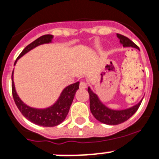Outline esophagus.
Instances as JSON below:
<instances>
[{
  "instance_id": "34e87169",
  "label": "esophagus",
  "mask_w": 159,
  "mask_h": 159,
  "mask_svg": "<svg viewBox=\"0 0 159 159\" xmlns=\"http://www.w3.org/2000/svg\"><path fill=\"white\" fill-rule=\"evenodd\" d=\"M79 86L81 89H86L87 87V83L86 82H81Z\"/></svg>"
}]
</instances>
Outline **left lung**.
Returning a JSON list of instances; mask_svg holds the SVG:
<instances>
[{
	"label": "left lung",
	"mask_w": 159,
	"mask_h": 159,
	"mask_svg": "<svg viewBox=\"0 0 159 159\" xmlns=\"http://www.w3.org/2000/svg\"><path fill=\"white\" fill-rule=\"evenodd\" d=\"M117 37L120 40V43L124 47H134L139 49L136 45L126 37L121 34H117ZM88 93L90 95V109L93 116L102 123L107 125H117L128 120L139 109L142 100L131 108L122 110H113L109 109L100 100L98 95L93 92L90 87H88Z\"/></svg>",
	"instance_id": "8db88e82"
}]
</instances>
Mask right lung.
I'll use <instances>...</instances> for the list:
<instances>
[{"label": "right lung", "mask_w": 159, "mask_h": 159, "mask_svg": "<svg viewBox=\"0 0 159 159\" xmlns=\"http://www.w3.org/2000/svg\"><path fill=\"white\" fill-rule=\"evenodd\" d=\"M52 39V35L47 34L42 36L37 40H35L34 42L26 46L24 50L20 53L19 57L15 60V65L17 60L24 55H25L26 53H28L29 50H33V48L40 46V45H42V44L50 43L51 42ZM13 73H14V71L12 73L13 98H14V100H15V104L18 107V109L27 119L29 120L34 124L42 126H55L60 124L62 122H64V120L66 118L67 115H68L71 104L73 103L76 91L79 89V82L71 84L65 87L64 91L60 94V96L59 97L57 101L55 102L52 106L43 109H35V108L29 107L24 104V102L20 100L19 95H17L15 83L13 81Z\"/></svg>", "instance_id": "obj_1"}]
</instances>
